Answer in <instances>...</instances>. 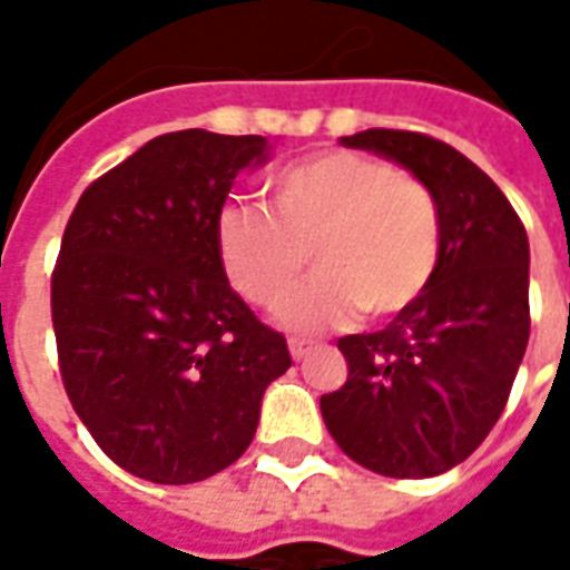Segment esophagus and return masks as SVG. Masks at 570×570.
I'll return each mask as SVG.
<instances>
[{
  "label": "esophagus",
  "instance_id": "1",
  "mask_svg": "<svg viewBox=\"0 0 570 570\" xmlns=\"http://www.w3.org/2000/svg\"><path fill=\"white\" fill-rule=\"evenodd\" d=\"M289 354H293V360H305L311 354V342H305V338H289Z\"/></svg>",
  "mask_w": 570,
  "mask_h": 570
}]
</instances>
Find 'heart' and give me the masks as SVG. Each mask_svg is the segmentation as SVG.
I'll use <instances>...</instances> for the list:
<instances>
[{"label":"heart","mask_w":570,"mask_h":570,"mask_svg":"<svg viewBox=\"0 0 570 570\" xmlns=\"http://www.w3.org/2000/svg\"><path fill=\"white\" fill-rule=\"evenodd\" d=\"M268 210L232 204L216 219L219 262L237 296L272 311L317 268L281 311L293 330H326L394 317L436 274L442 228L430 188L412 174L357 151H317L265 183Z\"/></svg>","instance_id":"heart-1"}]
</instances>
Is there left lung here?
I'll use <instances>...</instances> for the list:
<instances>
[{"label":"left lung","instance_id":"1","mask_svg":"<svg viewBox=\"0 0 570 570\" xmlns=\"http://www.w3.org/2000/svg\"><path fill=\"white\" fill-rule=\"evenodd\" d=\"M403 164L436 200V274L379 333L345 335L347 382L321 396L338 449L372 473L440 476L498 424L525 357L528 235L489 174L449 142L415 130L342 137Z\"/></svg>","mask_w":570,"mask_h":570}]
</instances>
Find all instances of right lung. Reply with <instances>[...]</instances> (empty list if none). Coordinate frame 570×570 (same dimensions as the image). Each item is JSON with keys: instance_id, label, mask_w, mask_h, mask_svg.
Masks as SVG:
<instances>
[{"instance_id": "right-lung-1", "label": "right lung", "mask_w": 570, "mask_h": 570, "mask_svg": "<svg viewBox=\"0 0 570 570\" xmlns=\"http://www.w3.org/2000/svg\"><path fill=\"white\" fill-rule=\"evenodd\" d=\"M265 137L176 130L94 179L51 274L63 387L97 445L128 473L188 485L235 464L286 338L228 286L216 219Z\"/></svg>"}]
</instances>
